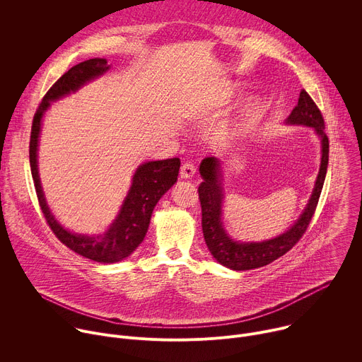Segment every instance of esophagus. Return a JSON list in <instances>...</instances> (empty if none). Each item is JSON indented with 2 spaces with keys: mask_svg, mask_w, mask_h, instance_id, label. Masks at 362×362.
Returning a JSON list of instances; mask_svg holds the SVG:
<instances>
[{
  "mask_svg": "<svg viewBox=\"0 0 362 362\" xmlns=\"http://www.w3.org/2000/svg\"><path fill=\"white\" fill-rule=\"evenodd\" d=\"M196 173V166L192 162H185L180 168V176L183 179H189Z\"/></svg>",
  "mask_w": 362,
  "mask_h": 362,
  "instance_id": "34e87169",
  "label": "esophagus"
}]
</instances>
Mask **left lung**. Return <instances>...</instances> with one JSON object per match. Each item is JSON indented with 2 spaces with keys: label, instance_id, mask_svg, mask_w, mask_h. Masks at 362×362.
Returning a JSON list of instances; mask_svg holds the SVG:
<instances>
[{
  "label": "left lung",
  "instance_id": "8db88e82",
  "mask_svg": "<svg viewBox=\"0 0 362 362\" xmlns=\"http://www.w3.org/2000/svg\"><path fill=\"white\" fill-rule=\"evenodd\" d=\"M288 123L303 124L314 127L322 141V160L320 168V175L306 209L298 219V222L284 235L265 240L261 243H239L232 240L223 230L221 222L222 214V186H221V173L219 163L215 158H206L200 163V175L203 182L199 186V199L202 206V228L203 236L208 245L211 253L215 259L226 268L235 271H247L265 267L274 262L278 257L289 252L303 236L313 216L317 211L318 200L322 192V186L327 176L328 156H329V141L325 133V122L321 110L315 105L305 90H300L298 105L288 117Z\"/></svg>",
  "mask_w": 362,
  "mask_h": 362
}]
</instances>
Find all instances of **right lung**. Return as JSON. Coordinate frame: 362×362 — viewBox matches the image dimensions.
I'll return each instance as SVG.
<instances>
[{"label": "right lung", "instance_id": "1", "mask_svg": "<svg viewBox=\"0 0 362 362\" xmlns=\"http://www.w3.org/2000/svg\"><path fill=\"white\" fill-rule=\"evenodd\" d=\"M107 70L109 66L105 59H90L66 71L42 97L33 119L30 136V168L40 209L45 218L47 225L51 228L57 239L67 247L84 257H88L91 261L101 264L123 261L141 243L146 236L154 206L176 183L180 169L179 158L141 165L136 170L132 187L117 219L105 235L84 236L71 233L66 230L51 215L41 190L37 172V144L42 115L48 109L49 101L57 100L70 91L78 90L84 83Z\"/></svg>", "mask_w": 362, "mask_h": 362}]
</instances>
